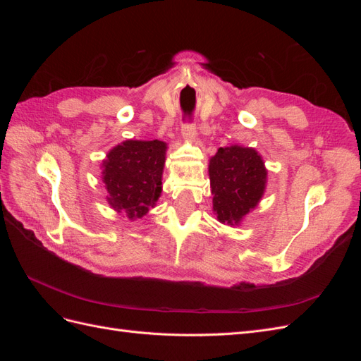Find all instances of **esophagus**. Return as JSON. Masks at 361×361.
I'll list each match as a JSON object with an SVG mask.
<instances>
[{"label": "esophagus", "mask_w": 361, "mask_h": 361, "mask_svg": "<svg viewBox=\"0 0 361 361\" xmlns=\"http://www.w3.org/2000/svg\"><path fill=\"white\" fill-rule=\"evenodd\" d=\"M182 135L188 140H194L195 135H197V128H195L192 120H185L182 123Z\"/></svg>", "instance_id": "esophagus-1"}]
</instances>
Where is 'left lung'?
<instances>
[{"mask_svg":"<svg viewBox=\"0 0 361 361\" xmlns=\"http://www.w3.org/2000/svg\"><path fill=\"white\" fill-rule=\"evenodd\" d=\"M214 211L221 223L238 224L259 203L265 191L267 170L250 147H220L209 162Z\"/></svg>","mask_w":361,"mask_h":361,"instance_id":"left-lung-1","label":"left lung"}]
</instances>
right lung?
I'll return each instance as SVG.
<instances>
[{
	"label": "right lung",
	"mask_w": 361,
	"mask_h": 361,
	"mask_svg": "<svg viewBox=\"0 0 361 361\" xmlns=\"http://www.w3.org/2000/svg\"><path fill=\"white\" fill-rule=\"evenodd\" d=\"M166 149L158 140H128L106 155L102 179L113 209L141 218L154 207L161 194Z\"/></svg>",
	"instance_id": "add662e5"
}]
</instances>
